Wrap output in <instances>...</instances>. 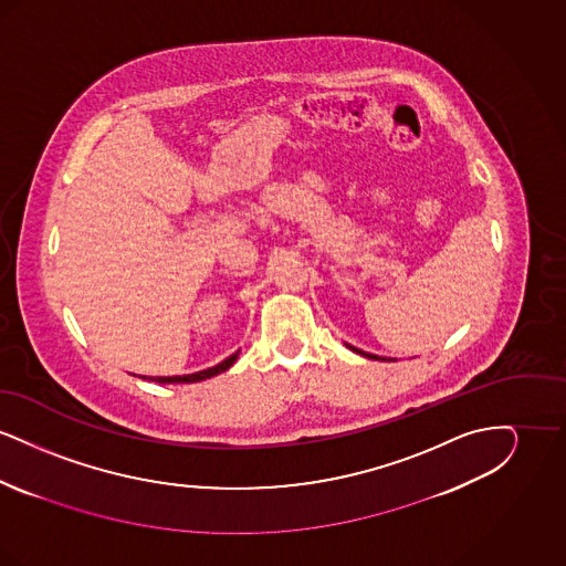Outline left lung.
Instances as JSON below:
<instances>
[{
    "label": "left lung",
    "instance_id": "1",
    "mask_svg": "<svg viewBox=\"0 0 566 566\" xmlns=\"http://www.w3.org/2000/svg\"><path fill=\"white\" fill-rule=\"evenodd\" d=\"M352 350L358 352V354H363V356H367V358H374V360H379V356H376V354H367V352L356 350V348H352Z\"/></svg>",
    "mask_w": 566,
    "mask_h": 566
}]
</instances>
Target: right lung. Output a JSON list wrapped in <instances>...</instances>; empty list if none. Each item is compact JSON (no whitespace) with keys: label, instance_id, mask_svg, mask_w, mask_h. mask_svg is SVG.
<instances>
[{"label":"right lung","instance_id":"add662e5","mask_svg":"<svg viewBox=\"0 0 566 566\" xmlns=\"http://www.w3.org/2000/svg\"><path fill=\"white\" fill-rule=\"evenodd\" d=\"M238 354L240 350L235 352V354H231L227 360H222L220 365H216V367H210V369H203V371H197V374H190V376H176V377H150L153 381H159V384H190V381H201V379H206V377L218 376V374H222V371H227L235 360H238Z\"/></svg>","mask_w":566,"mask_h":566}]
</instances>
